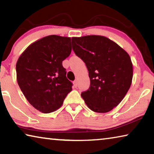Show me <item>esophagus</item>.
<instances>
[{
	"label": "esophagus",
	"mask_w": 154,
	"mask_h": 154,
	"mask_svg": "<svg viewBox=\"0 0 154 154\" xmlns=\"http://www.w3.org/2000/svg\"><path fill=\"white\" fill-rule=\"evenodd\" d=\"M73 84H74V86H75V88H77V85H78V83H77V80L74 81V82H73Z\"/></svg>",
	"instance_id": "esophagus-1"
}]
</instances>
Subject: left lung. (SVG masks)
<instances>
[{
	"label": "left lung",
	"mask_w": 154,
	"mask_h": 154,
	"mask_svg": "<svg viewBox=\"0 0 154 154\" xmlns=\"http://www.w3.org/2000/svg\"><path fill=\"white\" fill-rule=\"evenodd\" d=\"M72 45L89 72L90 88L81 94L85 104L97 113L111 111L131 85L133 70L128 54L103 36L72 37Z\"/></svg>",
	"instance_id": "left-lung-1"
}]
</instances>
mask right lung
<instances>
[{
	"mask_svg": "<svg viewBox=\"0 0 154 154\" xmlns=\"http://www.w3.org/2000/svg\"><path fill=\"white\" fill-rule=\"evenodd\" d=\"M71 38L49 35L31 44L16 64L17 81L31 105L44 113L62 106L72 83L62 61L71 52Z\"/></svg>",
	"mask_w": 154,
	"mask_h": 154,
	"instance_id": "add662e5",
	"label": "right lung"
}]
</instances>
